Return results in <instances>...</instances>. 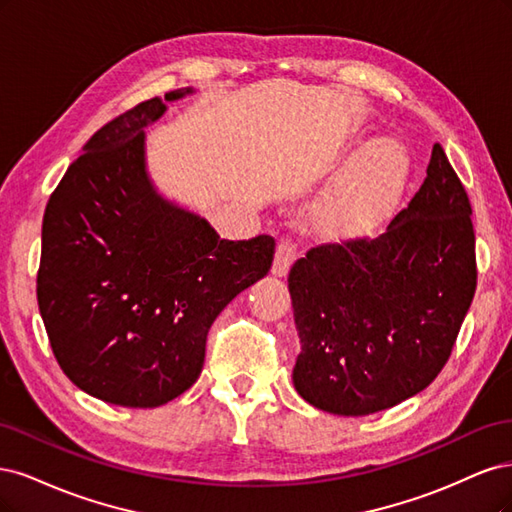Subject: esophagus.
I'll use <instances>...</instances> for the list:
<instances>
[{
  "label": "esophagus",
  "instance_id": "obj_1",
  "mask_svg": "<svg viewBox=\"0 0 512 512\" xmlns=\"http://www.w3.org/2000/svg\"><path fill=\"white\" fill-rule=\"evenodd\" d=\"M295 255H298V246L287 236H283L278 240L276 246V255H274V263H272V272L276 276H285L291 268V263L295 261Z\"/></svg>",
  "mask_w": 512,
  "mask_h": 512
}]
</instances>
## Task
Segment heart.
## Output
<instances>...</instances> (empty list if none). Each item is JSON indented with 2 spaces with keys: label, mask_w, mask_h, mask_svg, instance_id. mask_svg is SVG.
Instances as JSON below:
<instances>
[{
  "label": "heart",
  "mask_w": 512,
  "mask_h": 512,
  "mask_svg": "<svg viewBox=\"0 0 512 512\" xmlns=\"http://www.w3.org/2000/svg\"><path fill=\"white\" fill-rule=\"evenodd\" d=\"M408 174L404 146L385 140L372 146L359 166L344 180L332 206V217L342 225H364L383 214L400 193Z\"/></svg>",
  "instance_id": "b5f03b06"
}]
</instances>
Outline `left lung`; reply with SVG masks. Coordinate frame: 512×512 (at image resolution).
I'll list each match as a JSON object with an SVG mask.
<instances>
[{
	"mask_svg": "<svg viewBox=\"0 0 512 512\" xmlns=\"http://www.w3.org/2000/svg\"><path fill=\"white\" fill-rule=\"evenodd\" d=\"M472 206L434 144L408 208L378 238L317 244L289 291L302 351L293 383L344 417L400 404L447 364L476 289Z\"/></svg>",
	"mask_w": 512,
	"mask_h": 512,
	"instance_id": "obj_1",
	"label": "left lung"
}]
</instances>
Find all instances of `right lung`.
I'll list each match as a JSON object with an SVG mask.
<instances>
[{
  "instance_id": "add662e5",
  "label": "right lung",
  "mask_w": 512,
  "mask_h": 512,
  "mask_svg": "<svg viewBox=\"0 0 512 512\" xmlns=\"http://www.w3.org/2000/svg\"><path fill=\"white\" fill-rule=\"evenodd\" d=\"M163 112L153 97L97 129L42 223L36 291L57 364L93 398L131 408L166 404L197 381L212 321L268 274L276 246L266 234L221 240L155 193L144 127Z\"/></svg>"
}]
</instances>
